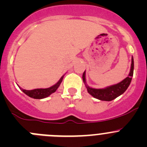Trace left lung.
<instances>
[{"instance_id":"8db88e82","label":"left lung","mask_w":147,"mask_h":147,"mask_svg":"<svg viewBox=\"0 0 147 147\" xmlns=\"http://www.w3.org/2000/svg\"><path fill=\"white\" fill-rule=\"evenodd\" d=\"M133 72H134V59L132 57L131 58V69H130L129 76L118 84L109 86V87L104 89L92 88L86 84L85 71L82 75V80L83 82L85 84L88 93L91 94L92 96H93L94 98L102 100V101H112V100H115V98L119 97V95L122 94L127 90V89L128 88L130 83H131V79H132Z\"/></svg>"}]
</instances>
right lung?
I'll use <instances>...</instances> for the list:
<instances>
[{"label":"right lung","mask_w":147,"mask_h":147,"mask_svg":"<svg viewBox=\"0 0 147 147\" xmlns=\"http://www.w3.org/2000/svg\"><path fill=\"white\" fill-rule=\"evenodd\" d=\"M63 77H62L60 78V80L58 81L55 84H54L52 87H49V88H45V89H35V90H23V89L20 88L23 92L26 94H27L28 96H29L30 97H32L34 99H43L45 97H48L50 94H53V92L56 91L57 90V88L59 87L60 84H61L62 81H63Z\"/></svg>","instance_id":"add662e5"}]
</instances>
